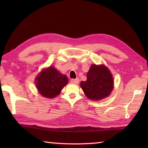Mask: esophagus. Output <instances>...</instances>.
I'll list each match as a JSON object with an SVG mask.
<instances>
[{
  "label": "esophagus",
  "instance_id": "obj_1",
  "mask_svg": "<svg viewBox=\"0 0 148 148\" xmlns=\"http://www.w3.org/2000/svg\"><path fill=\"white\" fill-rule=\"evenodd\" d=\"M71 82L72 84H78L79 83V79L78 78H76V79H71Z\"/></svg>",
  "mask_w": 148,
  "mask_h": 148
}]
</instances>
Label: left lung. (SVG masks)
<instances>
[{
  "label": "left lung",
  "instance_id": "8db88e82",
  "mask_svg": "<svg viewBox=\"0 0 148 148\" xmlns=\"http://www.w3.org/2000/svg\"><path fill=\"white\" fill-rule=\"evenodd\" d=\"M87 98L99 101L109 96L114 89V79L105 65L92 64L87 74V80L80 83Z\"/></svg>",
  "mask_w": 148,
  "mask_h": 148
}]
</instances>
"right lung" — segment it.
Instances as JSON below:
<instances>
[{"instance_id": "obj_1", "label": "right lung", "mask_w": 148, "mask_h": 148, "mask_svg": "<svg viewBox=\"0 0 148 148\" xmlns=\"http://www.w3.org/2000/svg\"><path fill=\"white\" fill-rule=\"evenodd\" d=\"M36 86L42 96L53 99L68 84V77L55 68L49 66L42 70L36 77Z\"/></svg>"}]
</instances>
